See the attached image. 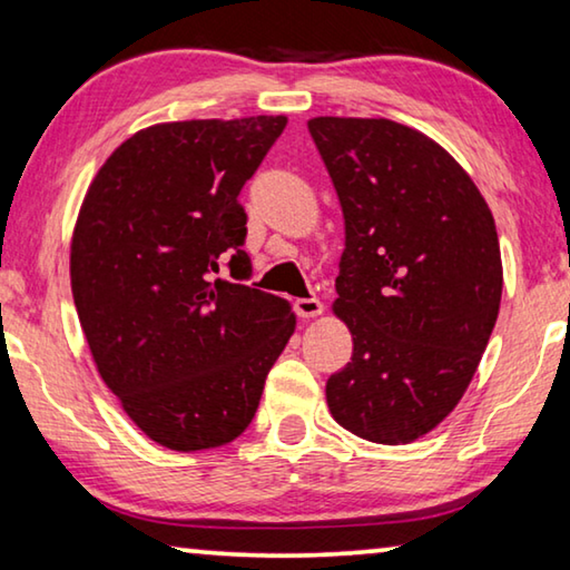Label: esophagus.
Masks as SVG:
<instances>
[{
    "label": "esophagus",
    "mask_w": 570,
    "mask_h": 570,
    "mask_svg": "<svg viewBox=\"0 0 570 570\" xmlns=\"http://www.w3.org/2000/svg\"><path fill=\"white\" fill-rule=\"evenodd\" d=\"M294 312L299 314L302 320H312V317H320L324 312V304L317 299V296H312V299H296Z\"/></svg>",
    "instance_id": "34e87169"
}]
</instances>
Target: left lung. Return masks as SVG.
<instances>
[{
    "label": "left lung",
    "mask_w": 570,
    "mask_h": 570,
    "mask_svg": "<svg viewBox=\"0 0 570 570\" xmlns=\"http://www.w3.org/2000/svg\"><path fill=\"white\" fill-rule=\"evenodd\" d=\"M345 215L334 314L352 360L327 381L332 419L375 444L436 429L472 383L502 299L494 218L426 134L387 119L309 121Z\"/></svg>",
    "instance_id": "left-lung-1"
}]
</instances>
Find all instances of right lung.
<instances>
[{"label": "right lung", "mask_w": 570, "mask_h": 570, "mask_svg": "<svg viewBox=\"0 0 570 570\" xmlns=\"http://www.w3.org/2000/svg\"><path fill=\"white\" fill-rule=\"evenodd\" d=\"M284 126H149L106 159L80 207L70 286L90 355L126 415L171 451L240 436L294 334L288 302L246 286L238 203Z\"/></svg>", "instance_id": "obj_1"}]
</instances>
